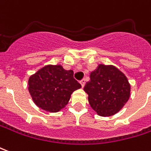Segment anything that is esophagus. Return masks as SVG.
<instances>
[{
  "label": "esophagus",
  "instance_id": "34e87169",
  "mask_svg": "<svg viewBox=\"0 0 151 151\" xmlns=\"http://www.w3.org/2000/svg\"><path fill=\"white\" fill-rule=\"evenodd\" d=\"M80 83H81V86H82V87H84L85 83H86V81H85V79H81V81H80Z\"/></svg>",
  "mask_w": 151,
  "mask_h": 151
}]
</instances>
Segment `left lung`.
<instances>
[{
	"mask_svg": "<svg viewBox=\"0 0 151 151\" xmlns=\"http://www.w3.org/2000/svg\"><path fill=\"white\" fill-rule=\"evenodd\" d=\"M90 78L84 90L90 106L100 116L115 114L129 98L130 86L127 77L113 65H99Z\"/></svg>",
	"mask_w": 151,
	"mask_h": 151,
	"instance_id": "left-lung-1",
	"label": "left lung"
}]
</instances>
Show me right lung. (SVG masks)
Returning <instances> with one entry per match:
<instances>
[{
    "label": "right lung",
    "mask_w": 151,
    "mask_h": 151,
    "mask_svg": "<svg viewBox=\"0 0 151 151\" xmlns=\"http://www.w3.org/2000/svg\"><path fill=\"white\" fill-rule=\"evenodd\" d=\"M81 84L73 78V70L61 65L43 67L29 79V91L34 103L50 112H57L68 103Z\"/></svg>",
    "instance_id": "obj_1"
}]
</instances>
